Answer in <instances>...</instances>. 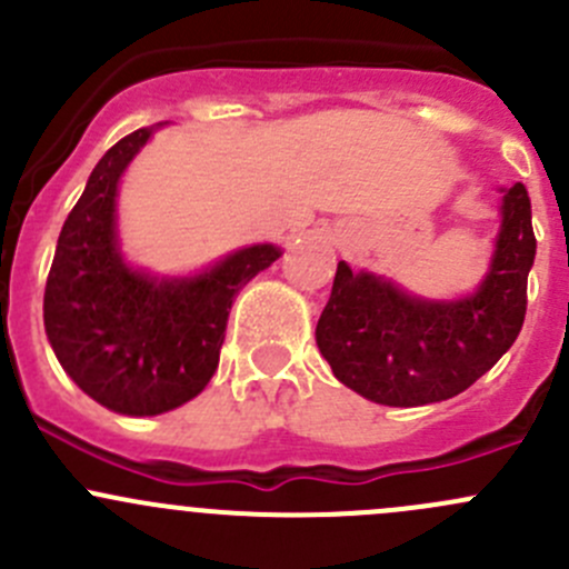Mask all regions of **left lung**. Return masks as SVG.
Instances as JSON below:
<instances>
[{
  "instance_id": "8db88e82",
  "label": "left lung",
  "mask_w": 569,
  "mask_h": 569,
  "mask_svg": "<svg viewBox=\"0 0 569 569\" xmlns=\"http://www.w3.org/2000/svg\"><path fill=\"white\" fill-rule=\"evenodd\" d=\"M537 239L523 183L503 189L501 231L490 269L462 300H421L338 261L317 325L332 375L369 401L418 407L473 386L515 343L526 319V283Z\"/></svg>"
}]
</instances>
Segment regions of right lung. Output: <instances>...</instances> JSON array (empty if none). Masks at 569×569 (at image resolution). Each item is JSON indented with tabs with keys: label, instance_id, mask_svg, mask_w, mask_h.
<instances>
[{
	"label": "right lung",
	"instance_id": "1",
	"mask_svg": "<svg viewBox=\"0 0 569 569\" xmlns=\"http://www.w3.org/2000/svg\"><path fill=\"white\" fill-rule=\"evenodd\" d=\"M153 129L114 142L68 214L46 278L43 325L66 375L120 416H159L194 399L220 363L239 291L278 261L252 244L192 278H153L123 261L118 181Z\"/></svg>",
	"mask_w": 569,
	"mask_h": 569
}]
</instances>
